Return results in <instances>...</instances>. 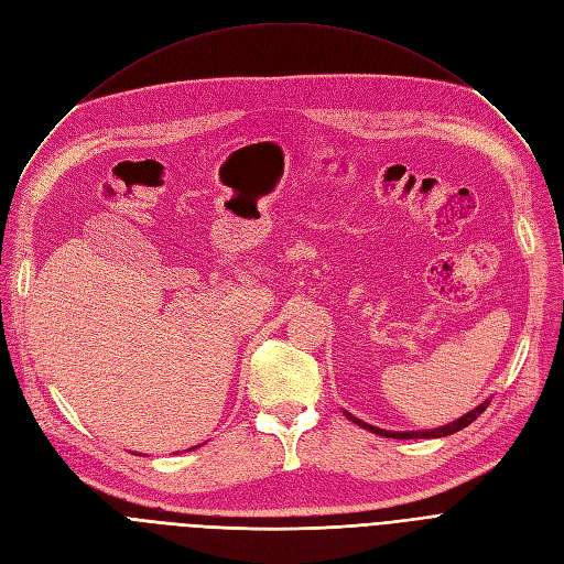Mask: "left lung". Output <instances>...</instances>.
Instances as JSON below:
<instances>
[{
  "label": "left lung",
  "mask_w": 564,
  "mask_h": 564,
  "mask_svg": "<svg viewBox=\"0 0 564 564\" xmlns=\"http://www.w3.org/2000/svg\"><path fill=\"white\" fill-rule=\"evenodd\" d=\"M489 406V400L487 402H482L480 406H476L473 411H468L466 416H462L459 421H455V423H451V425H446V427H438V430H430V432H389V430H379V427H372V425H366V423H361L359 419H354V416H347L357 423V425H361V427H366V430H370V432H375V434H379V436H389V438H432V436H448V434H455V432H459V430H464V427H468L473 421H476L480 413L485 411Z\"/></svg>",
  "instance_id": "obj_1"
}]
</instances>
